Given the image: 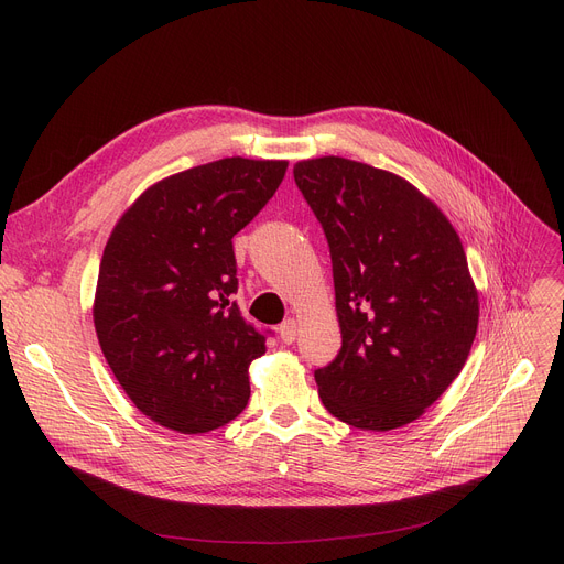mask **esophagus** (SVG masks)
<instances>
[{"label": "esophagus", "instance_id": "esophagus-1", "mask_svg": "<svg viewBox=\"0 0 564 564\" xmlns=\"http://www.w3.org/2000/svg\"><path fill=\"white\" fill-rule=\"evenodd\" d=\"M297 322L294 319H285L283 324H279V338L285 343V345H290V343H294V338H297Z\"/></svg>", "mask_w": 564, "mask_h": 564}]
</instances>
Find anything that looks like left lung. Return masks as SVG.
Wrapping results in <instances>:
<instances>
[{
    "mask_svg": "<svg viewBox=\"0 0 564 564\" xmlns=\"http://www.w3.org/2000/svg\"><path fill=\"white\" fill-rule=\"evenodd\" d=\"M327 237L343 345L315 370L322 404L359 430L416 421L466 364L478 292L459 235L400 175L345 158L297 162Z\"/></svg>",
    "mask_w": 564,
    "mask_h": 564,
    "instance_id": "obj_1",
    "label": "left lung"
}]
</instances>
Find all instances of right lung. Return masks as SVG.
<instances>
[{"label":"right lung","mask_w":564,"mask_h":564,"mask_svg":"<svg viewBox=\"0 0 564 564\" xmlns=\"http://www.w3.org/2000/svg\"><path fill=\"white\" fill-rule=\"evenodd\" d=\"M288 162L226 158L145 189L109 235L94 322L105 359L148 419L183 434L245 411L264 354L237 292L232 237L274 196Z\"/></svg>","instance_id":"add662e5"}]
</instances>
